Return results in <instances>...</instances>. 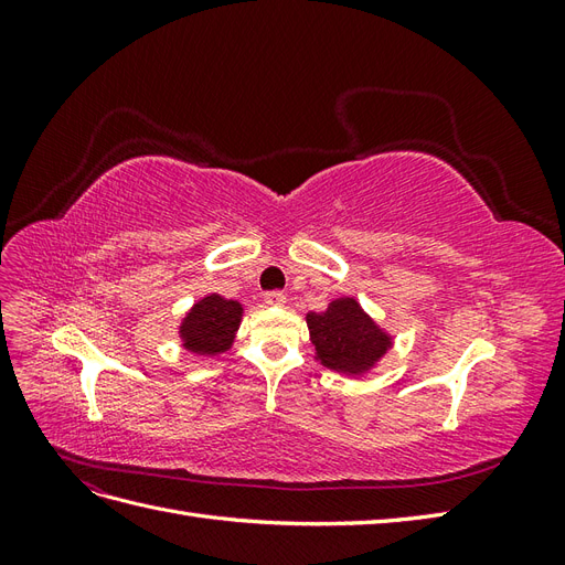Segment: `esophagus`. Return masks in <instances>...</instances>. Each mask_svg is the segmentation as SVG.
I'll use <instances>...</instances> for the list:
<instances>
[{"mask_svg": "<svg viewBox=\"0 0 565 565\" xmlns=\"http://www.w3.org/2000/svg\"><path fill=\"white\" fill-rule=\"evenodd\" d=\"M264 301H266L268 306H282V303L287 301V297H285L282 292H278V289H273V292H266V295H264Z\"/></svg>", "mask_w": 565, "mask_h": 565, "instance_id": "34e87169", "label": "esophagus"}]
</instances>
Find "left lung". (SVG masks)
I'll return each instance as SVG.
<instances>
[{
  "label": "left lung",
  "instance_id": "1",
  "mask_svg": "<svg viewBox=\"0 0 565 565\" xmlns=\"http://www.w3.org/2000/svg\"><path fill=\"white\" fill-rule=\"evenodd\" d=\"M306 324L318 361L344 374L367 372L391 347V337L351 297L334 299L322 313H309Z\"/></svg>",
  "mask_w": 565,
  "mask_h": 565
}]
</instances>
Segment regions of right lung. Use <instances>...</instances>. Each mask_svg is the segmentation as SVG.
Segmentation results:
<instances>
[{"mask_svg": "<svg viewBox=\"0 0 565 565\" xmlns=\"http://www.w3.org/2000/svg\"><path fill=\"white\" fill-rule=\"evenodd\" d=\"M243 318V306L224 299L218 295H210L200 299L191 311L185 313L179 334L183 339V349L200 355H216L231 349L237 324Z\"/></svg>", "mask_w": 565, "mask_h": 565, "instance_id": "add662e5", "label": "right lung"}]
</instances>
